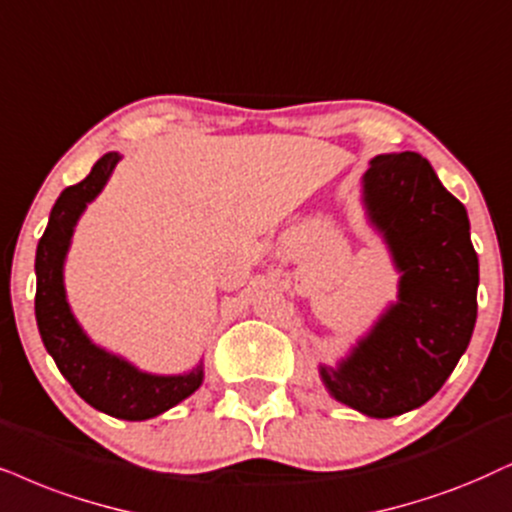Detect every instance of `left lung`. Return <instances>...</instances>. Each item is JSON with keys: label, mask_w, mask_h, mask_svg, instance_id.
<instances>
[{"label": "left lung", "mask_w": 512, "mask_h": 512, "mask_svg": "<svg viewBox=\"0 0 512 512\" xmlns=\"http://www.w3.org/2000/svg\"><path fill=\"white\" fill-rule=\"evenodd\" d=\"M361 203L399 274L397 300L335 364H319L328 394L368 418H392L435 397L470 345L480 262L463 203L423 155H375Z\"/></svg>", "instance_id": "obj_1"}]
</instances>
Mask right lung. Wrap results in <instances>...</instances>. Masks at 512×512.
<instances>
[{
  "label": "right lung",
  "mask_w": 512,
  "mask_h": 512,
  "mask_svg": "<svg viewBox=\"0 0 512 512\" xmlns=\"http://www.w3.org/2000/svg\"><path fill=\"white\" fill-rule=\"evenodd\" d=\"M120 158L118 151L101 155L92 172L80 184L68 186L51 208L49 224L35 255V319L58 371L89 406L120 420H148L170 411L203 385V359L186 373L141 371L132 361L108 352L84 333L70 309L63 283V267L75 226L87 205L108 184Z\"/></svg>",
  "instance_id": "obj_1"
}]
</instances>
